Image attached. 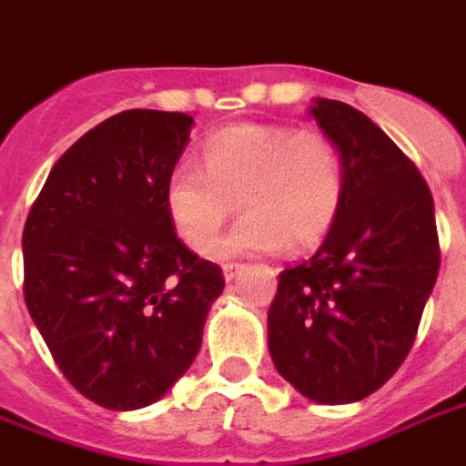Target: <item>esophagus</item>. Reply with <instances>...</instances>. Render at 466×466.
<instances>
[{"label": "esophagus", "mask_w": 466, "mask_h": 466, "mask_svg": "<svg viewBox=\"0 0 466 466\" xmlns=\"http://www.w3.org/2000/svg\"><path fill=\"white\" fill-rule=\"evenodd\" d=\"M239 269H242V264H224V279H227V282H232L234 274L239 272Z\"/></svg>", "instance_id": "34e87169"}]
</instances>
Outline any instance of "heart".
<instances>
[{
  "mask_svg": "<svg viewBox=\"0 0 466 466\" xmlns=\"http://www.w3.org/2000/svg\"><path fill=\"white\" fill-rule=\"evenodd\" d=\"M247 217L219 244L222 257L307 252L332 232L344 202V164L322 132L284 124H232L207 137L202 167L179 162L164 184V209L189 249L207 252L224 222Z\"/></svg>",
  "mask_w": 466,
  "mask_h": 466,
  "instance_id": "b5f03b06",
  "label": "heart"
}]
</instances>
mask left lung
Listing matches in <instances>:
<instances>
[{
  "label": "left lung",
  "instance_id": "8db88e82",
  "mask_svg": "<svg viewBox=\"0 0 466 466\" xmlns=\"http://www.w3.org/2000/svg\"><path fill=\"white\" fill-rule=\"evenodd\" d=\"M309 116L342 154V212L312 259L279 274L267 342L302 397L351 404L410 354L440 239L430 187L370 116L334 99H314Z\"/></svg>",
  "mask_w": 466,
  "mask_h": 466
}]
</instances>
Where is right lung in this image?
Returning <instances> with one entry per match:
<instances>
[{
    "instance_id": "right-lung-1",
    "label": "right lung",
    "mask_w": 466,
    "mask_h": 466,
    "mask_svg": "<svg viewBox=\"0 0 466 466\" xmlns=\"http://www.w3.org/2000/svg\"><path fill=\"white\" fill-rule=\"evenodd\" d=\"M192 124L157 109L109 116L59 157L26 217V309L69 384L106 410L172 390L224 289L164 209Z\"/></svg>"
}]
</instances>
